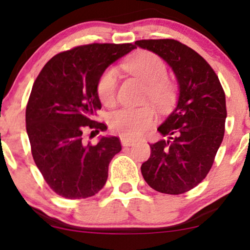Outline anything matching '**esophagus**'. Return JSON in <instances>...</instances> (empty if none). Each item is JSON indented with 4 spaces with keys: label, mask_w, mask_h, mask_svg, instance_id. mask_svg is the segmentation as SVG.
Here are the masks:
<instances>
[{
    "label": "esophagus",
    "mask_w": 250,
    "mask_h": 250,
    "mask_svg": "<svg viewBox=\"0 0 250 250\" xmlns=\"http://www.w3.org/2000/svg\"><path fill=\"white\" fill-rule=\"evenodd\" d=\"M121 142H122V146L123 147H131V146H134L136 141H131V140H128V139H121Z\"/></svg>",
    "instance_id": "1"
}]
</instances>
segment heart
<instances>
[{"instance_id": "1", "label": "heart", "mask_w": 250, "mask_h": 250, "mask_svg": "<svg viewBox=\"0 0 250 250\" xmlns=\"http://www.w3.org/2000/svg\"><path fill=\"white\" fill-rule=\"evenodd\" d=\"M123 68L147 84L146 97L160 107L167 105L173 95V85L166 79L167 65L160 56L150 51H140L123 63ZM119 75L114 68H107L97 80V95L104 105L116 101ZM109 127L123 139L136 140L157 121L150 107L121 108L109 115Z\"/></svg>"}]
</instances>
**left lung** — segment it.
<instances>
[{"instance_id":"8db88e82","label":"left lung","mask_w":250,"mask_h":250,"mask_svg":"<svg viewBox=\"0 0 250 250\" xmlns=\"http://www.w3.org/2000/svg\"><path fill=\"white\" fill-rule=\"evenodd\" d=\"M135 44L162 57L180 84L176 108L157 128L168 140L151 143L141 173L156 191L183 194L206 179L222 143L225 90L209 63L188 45L173 39L140 40Z\"/></svg>"}]
</instances>
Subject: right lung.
Instances as JSON below:
<instances>
[{
  "label": "right lung",
  "mask_w": 250,
  "mask_h": 250,
  "mask_svg": "<svg viewBox=\"0 0 250 250\" xmlns=\"http://www.w3.org/2000/svg\"><path fill=\"white\" fill-rule=\"evenodd\" d=\"M136 48L133 43H91L62 51L44 64L25 108L31 154L50 189L65 199H85L103 188L119 137L84 143L85 131L107 129L95 121L101 109L96 84L109 64Z\"/></svg>",
  "instance_id": "right-lung-1"
}]
</instances>
